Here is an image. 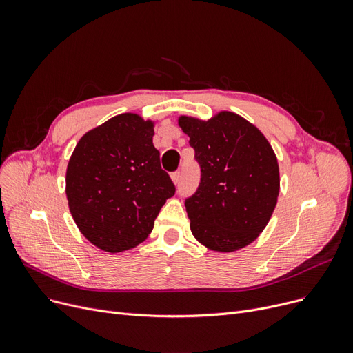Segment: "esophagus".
Here are the masks:
<instances>
[{
    "instance_id": "34e87169",
    "label": "esophagus",
    "mask_w": 353,
    "mask_h": 353,
    "mask_svg": "<svg viewBox=\"0 0 353 353\" xmlns=\"http://www.w3.org/2000/svg\"><path fill=\"white\" fill-rule=\"evenodd\" d=\"M172 180H173L174 184H179V181H180V172L172 173Z\"/></svg>"
}]
</instances>
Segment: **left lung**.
Instances as JSON below:
<instances>
[{
  "label": "left lung",
  "instance_id": "obj_1",
  "mask_svg": "<svg viewBox=\"0 0 353 353\" xmlns=\"http://www.w3.org/2000/svg\"><path fill=\"white\" fill-rule=\"evenodd\" d=\"M200 164L197 192L186 200L190 230L213 252L243 249L269 223L281 190L279 164L263 133L242 116H180Z\"/></svg>",
  "mask_w": 353,
  "mask_h": 353
}]
</instances>
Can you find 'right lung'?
<instances>
[{"instance_id":"right-lung-1","label":"right lung","mask_w":353,"mask_h":353,"mask_svg":"<svg viewBox=\"0 0 353 353\" xmlns=\"http://www.w3.org/2000/svg\"><path fill=\"white\" fill-rule=\"evenodd\" d=\"M154 124L134 113L111 117L87 132L68 160L70 213L81 234L104 252L144 242L165 200L174 196L153 145Z\"/></svg>"}]
</instances>
